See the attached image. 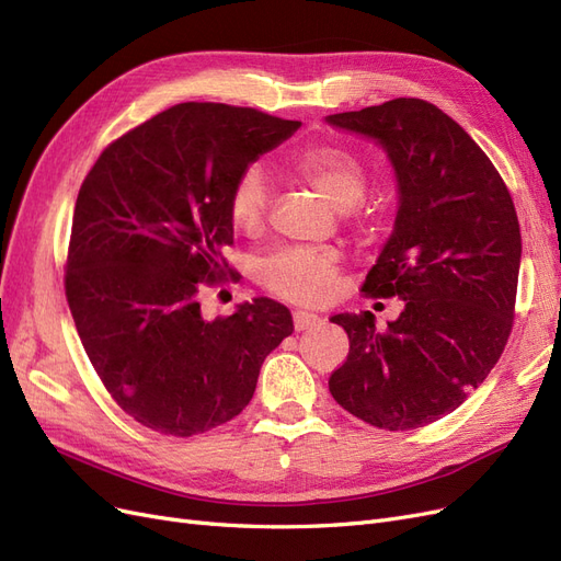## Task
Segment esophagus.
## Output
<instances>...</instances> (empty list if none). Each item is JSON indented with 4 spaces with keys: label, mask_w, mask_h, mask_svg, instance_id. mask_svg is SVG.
Listing matches in <instances>:
<instances>
[{
    "label": "esophagus",
    "mask_w": 561,
    "mask_h": 561,
    "mask_svg": "<svg viewBox=\"0 0 561 561\" xmlns=\"http://www.w3.org/2000/svg\"><path fill=\"white\" fill-rule=\"evenodd\" d=\"M293 320H295V330L297 332L309 330V328H313V325H318V322H320V318L316 313H309V311H295Z\"/></svg>",
    "instance_id": "obj_1"
}]
</instances>
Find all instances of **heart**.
Here are the masks:
<instances>
[{
	"label": "heart",
	"instance_id": "1",
	"mask_svg": "<svg viewBox=\"0 0 561 561\" xmlns=\"http://www.w3.org/2000/svg\"><path fill=\"white\" fill-rule=\"evenodd\" d=\"M293 173L339 213L353 210L367 192V171L351 151L332 145L304 149ZM268 210V186L260 168H248L231 186L229 217L236 229L257 233ZM334 252L280 250L260 264V283L274 295L297 304L325 301L336 287Z\"/></svg>",
	"mask_w": 561,
	"mask_h": 561
}]
</instances>
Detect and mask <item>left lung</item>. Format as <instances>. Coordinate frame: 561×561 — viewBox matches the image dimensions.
<instances>
[{"mask_svg": "<svg viewBox=\"0 0 561 561\" xmlns=\"http://www.w3.org/2000/svg\"><path fill=\"white\" fill-rule=\"evenodd\" d=\"M325 122L375 140L393 165L396 225L363 293L404 301L383 332L369 311L330 318L351 342L330 393L377 428H421L486 379L511 336L522 260L513 198L478 142L426 100Z\"/></svg>", "mask_w": 561, "mask_h": 561, "instance_id": "1", "label": "left lung"}]
</instances>
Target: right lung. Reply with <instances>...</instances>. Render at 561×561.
Here are the masks:
<instances>
[{"label":"right lung","mask_w":561,"mask_h":561,"mask_svg":"<svg viewBox=\"0 0 561 561\" xmlns=\"http://www.w3.org/2000/svg\"><path fill=\"white\" fill-rule=\"evenodd\" d=\"M299 122L222 103H182L112 142L83 180L65 295L100 381L126 414L175 437L239 416L293 313L257 297L201 313L233 243L231 186Z\"/></svg>","instance_id":"obj_1"}]
</instances>
